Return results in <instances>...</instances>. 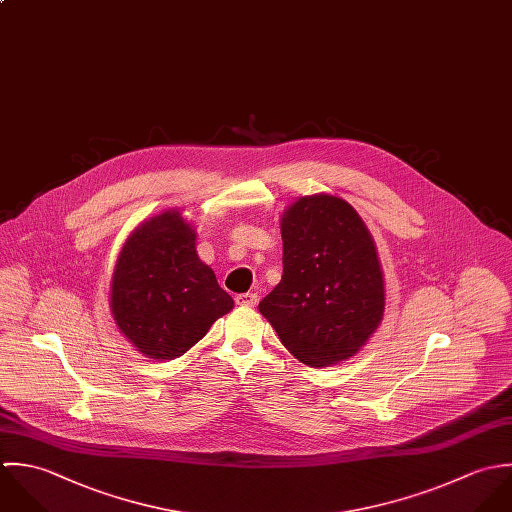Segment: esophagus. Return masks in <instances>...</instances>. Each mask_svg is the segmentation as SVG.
Listing matches in <instances>:
<instances>
[{
    "label": "esophagus",
    "mask_w": 512,
    "mask_h": 512,
    "mask_svg": "<svg viewBox=\"0 0 512 512\" xmlns=\"http://www.w3.org/2000/svg\"><path fill=\"white\" fill-rule=\"evenodd\" d=\"M235 303L241 307H255L259 303V297L255 293H241L235 297Z\"/></svg>",
    "instance_id": "1"
}]
</instances>
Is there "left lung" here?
<instances>
[{
    "mask_svg": "<svg viewBox=\"0 0 512 512\" xmlns=\"http://www.w3.org/2000/svg\"><path fill=\"white\" fill-rule=\"evenodd\" d=\"M283 277L259 303L285 348L307 366L354 356L384 314V279L370 231L354 207L307 196L281 223Z\"/></svg>",
    "mask_w": 512,
    "mask_h": 512,
    "instance_id": "8db88e82",
    "label": "left lung"
}]
</instances>
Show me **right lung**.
<instances>
[{"label": "right lung", "instance_id": "1", "mask_svg": "<svg viewBox=\"0 0 512 512\" xmlns=\"http://www.w3.org/2000/svg\"><path fill=\"white\" fill-rule=\"evenodd\" d=\"M110 308L122 334L146 356L172 360L233 308L196 253V233L178 211L142 223L120 251Z\"/></svg>", "mask_w": 512, "mask_h": 512}]
</instances>
